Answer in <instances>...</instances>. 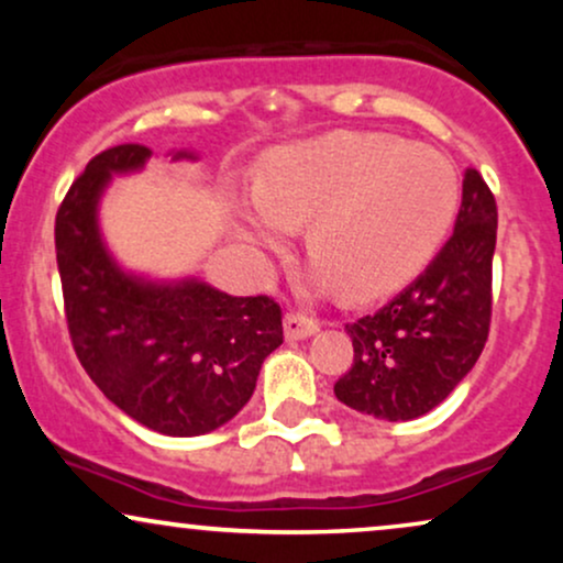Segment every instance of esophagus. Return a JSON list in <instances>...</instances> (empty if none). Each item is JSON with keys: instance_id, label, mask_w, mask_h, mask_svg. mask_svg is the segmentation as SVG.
Listing matches in <instances>:
<instances>
[{"instance_id": "1", "label": "esophagus", "mask_w": 563, "mask_h": 563, "mask_svg": "<svg viewBox=\"0 0 563 563\" xmlns=\"http://www.w3.org/2000/svg\"><path fill=\"white\" fill-rule=\"evenodd\" d=\"M318 320L307 312H288L286 314V339L290 341H301L307 335L318 333Z\"/></svg>"}]
</instances>
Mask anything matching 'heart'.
I'll use <instances>...</instances> for the list:
<instances>
[{"label":"heart","instance_id":"heart-1","mask_svg":"<svg viewBox=\"0 0 563 563\" xmlns=\"http://www.w3.org/2000/svg\"><path fill=\"white\" fill-rule=\"evenodd\" d=\"M461 185L434 147L391 134L331 132L269 153L241 235L277 251L309 222V254L352 299L402 286L455 219Z\"/></svg>","mask_w":563,"mask_h":563}]
</instances>
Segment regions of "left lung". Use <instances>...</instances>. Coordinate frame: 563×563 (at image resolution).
<instances>
[{"label":"left lung","mask_w":563,"mask_h":563,"mask_svg":"<svg viewBox=\"0 0 563 563\" xmlns=\"http://www.w3.org/2000/svg\"><path fill=\"white\" fill-rule=\"evenodd\" d=\"M495 196L463 174L455 230L434 262L378 312L346 322L354 360L333 391L380 421H412L450 397L479 360L493 320Z\"/></svg>","instance_id":"left-lung-1"}]
</instances>
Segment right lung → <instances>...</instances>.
Wrapping results in <instances>:
<instances>
[{
    "label": "right lung",
    "mask_w": 563,
    "mask_h": 563,
    "mask_svg": "<svg viewBox=\"0 0 563 563\" xmlns=\"http://www.w3.org/2000/svg\"><path fill=\"white\" fill-rule=\"evenodd\" d=\"M147 158L151 147L134 142L108 147L57 209L70 344L97 389L129 418L166 437L209 434L254 394L262 363L283 344V309L269 296H230L192 277L142 280L111 260L97 200L111 174L142 169Z\"/></svg>",
    "instance_id": "right-lung-1"
}]
</instances>
